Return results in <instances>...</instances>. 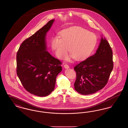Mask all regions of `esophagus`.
Wrapping results in <instances>:
<instances>
[{
	"mask_svg": "<svg viewBox=\"0 0 128 128\" xmlns=\"http://www.w3.org/2000/svg\"><path fill=\"white\" fill-rule=\"evenodd\" d=\"M64 67L65 68H70V66L68 65H67V64H65L64 65Z\"/></svg>",
	"mask_w": 128,
	"mask_h": 128,
	"instance_id": "1",
	"label": "esophagus"
}]
</instances>
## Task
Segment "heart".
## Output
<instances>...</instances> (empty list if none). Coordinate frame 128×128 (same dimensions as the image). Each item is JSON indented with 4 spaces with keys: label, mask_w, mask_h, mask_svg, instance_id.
<instances>
[{
    "label": "heart",
    "mask_w": 128,
    "mask_h": 128,
    "mask_svg": "<svg viewBox=\"0 0 128 128\" xmlns=\"http://www.w3.org/2000/svg\"><path fill=\"white\" fill-rule=\"evenodd\" d=\"M60 37H52L51 48L60 60L66 58L70 53L77 61L84 60L90 55L97 42L96 36L80 27H73L62 30Z\"/></svg>",
    "instance_id": "obj_1"
}]
</instances>
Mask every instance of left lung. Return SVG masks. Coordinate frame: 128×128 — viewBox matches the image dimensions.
Returning a JSON list of instances; mask_svg holds the SVG:
<instances>
[{
	"label": "left lung",
	"instance_id": "1",
	"mask_svg": "<svg viewBox=\"0 0 128 128\" xmlns=\"http://www.w3.org/2000/svg\"><path fill=\"white\" fill-rule=\"evenodd\" d=\"M113 68L112 49L108 41L101 37L96 54L74 68L76 72L75 89L84 95L96 92L107 84Z\"/></svg>",
	"mask_w": 128,
	"mask_h": 128
}]
</instances>
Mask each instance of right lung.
I'll return each instance as SVG.
<instances>
[{"label":"right lung","mask_w":128,"mask_h":128,"mask_svg":"<svg viewBox=\"0 0 128 128\" xmlns=\"http://www.w3.org/2000/svg\"><path fill=\"white\" fill-rule=\"evenodd\" d=\"M54 22L52 20L22 43L17 53V74L27 91L46 96L55 88L61 62L46 51V36Z\"/></svg>","instance_id":"right-lung-1"}]
</instances>
